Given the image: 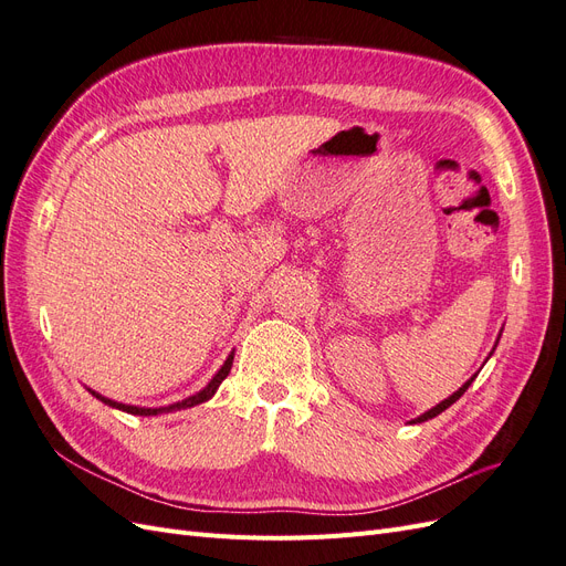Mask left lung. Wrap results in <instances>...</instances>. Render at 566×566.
Returning <instances> with one entry per match:
<instances>
[{
    "label": "left lung",
    "mask_w": 566,
    "mask_h": 566,
    "mask_svg": "<svg viewBox=\"0 0 566 566\" xmlns=\"http://www.w3.org/2000/svg\"><path fill=\"white\" fill-rule=\"evenodd\" d=\"M501 333H503V331H501ZM499 339H501V335H499ZM499 339H495V345H499ZM495 345H493L491 354L495 352ZM491 354H489V356H491ZM489 356H486V358H489ZM474 378H476V373H474V375H472V378H470V380H468L465 385H462V387H460L458 391H453L449 399H443V401H439V403H437L434 408H430V410H424V413H422V416H418V418H413V420H410V424H416V422H424V420H432V418H437L439 413H443V410H447V408H449L451 403H455V401H458V399L462 397V394H465V391H468V387H470V385L474 382Z\"/></svg>",
    "instance_id": "1"
}]
</instances>
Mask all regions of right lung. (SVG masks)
<instances>
[{"label": "right lung", "instance_id": "right-lung-1", "mask_svg": "<svg viewBox=\"0 0 566 566\" xmlns=\"http://www.w3.org/2000/svg\"><path fill=\"white\" fill-rule=\"evenodd\" d=\"M231 366H233V352L227 356L224 366H221V368L214 373V378H212L208 385H205L200 391H196L193 397H186V399H181V401H177V403H169V406H158V408H146V406H129V403H119V401H113V399L104 397V394H98V391H94V389H90V391H92V397H96L98 401H104V403H106V406H111V408L125 410V413H132V416H160V413H172V410H181V408H193V406H198V403L210 401V399L214 397V391L219 389L221 380H224L227 375L231 373Z\"/></svg>", "mask_w": 566, "mask_h": 566}]
</instances>
